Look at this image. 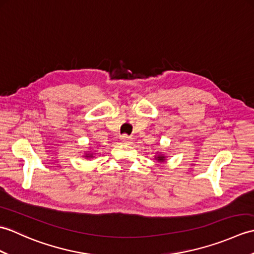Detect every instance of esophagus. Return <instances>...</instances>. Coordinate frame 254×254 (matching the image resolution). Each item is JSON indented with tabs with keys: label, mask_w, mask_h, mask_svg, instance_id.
<instances>
[{
	"label": "esophagus",
	"mask_w": 254,
	"mask_h": 254,
	"mask_svg": "<svg viewBox=\"0 0 254 254\" xmlns=\"http://www.w3.org/2000/svg\"><path fill=\"white\" fill-rule=\"evenodd\" d=\"M120 138H121V141L123 143H126V144H130L131 141H132V138L128 136V135H127V134H122V135L120 136Z\"/></svg>",
	"instance_id": "34e87169"
}]
</instances>
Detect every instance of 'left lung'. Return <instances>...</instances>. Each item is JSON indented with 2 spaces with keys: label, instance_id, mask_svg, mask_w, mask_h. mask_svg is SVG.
<instances>
[{
  "label": "left lung",
  "instance_id": "1",
  "mask_svg": "<svg viewBox=\"0 0 254 254\" xmlns=\"http://www.w3.org/2000/svg\"><path fill=\"white\" fill-rule=\"evenodd\" d=\"M157 158H158V160H164V157H163V156H161V157L159 156V157H157Z\"/></svg>",
  "mask_w": 254,
  "mask_h": 254
}]
</instances>
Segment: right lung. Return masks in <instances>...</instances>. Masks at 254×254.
<instances>
[{
  "instance_id": "right-lung-1",
  "label": "right lung",
  "mask_w": 254,
  "mask_h": 254,
  "mask_svg": "<svg viewBox=\"0 0 254 254\" xmlns=\"http://www.w3.org/2000/svg\"><path fill=\"white\" fill-rule=\"evenodd\" d=\"M87 157H89V156H87Z\"/></svg>"
}]
</instances>
